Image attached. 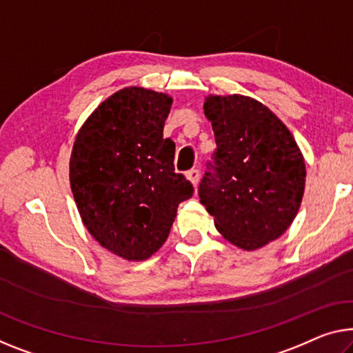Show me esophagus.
<instances>
[{
  "label": "esophagus",
  "mask_w": 353,
  "mask_h": 353,
  "mask_svg": "<svg viewBox=\"0 0 353 353\" xmlns=\"http://www.w3.org/2000/svg\"><path fill=\"white\" fill-rule=\"evenodd\" d=\"M199 177H201V174H199V171L198 170H190L187 172V179L188 181H190L194 187L198 185V182H199Z\"/></svg>",
  "instance_id": "obj_1"
}]
</instances>
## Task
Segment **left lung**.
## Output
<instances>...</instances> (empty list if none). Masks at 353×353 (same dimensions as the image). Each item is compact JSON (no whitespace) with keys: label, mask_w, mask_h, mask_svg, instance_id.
Returning a JSON list of instances; mask_svg holds the SVG:
<instances>
[{"label":"left lung","mask_w":353,"mask_h":353,"mask_svg":"<svg viewBox=\"0 0 353 353\" xmlns=\"http://www.w3.org/2000/svg\"><path fill=\"white\" fill-rule=\"evenodd\" d=\"M212 172L199 183V201L225 239L256 250L285 233L306 185L304 157L290 130L265 104L244 94H209Z\"/></svg>","instance_id":"1"}]
</instances>
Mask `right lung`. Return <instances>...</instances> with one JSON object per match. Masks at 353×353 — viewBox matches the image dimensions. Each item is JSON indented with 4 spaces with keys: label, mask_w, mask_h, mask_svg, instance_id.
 <instances>
[{
    "label": "right lung",
    "mask_w": 353,
    "mask_h": 353,
    "mask_svg": "<svg viewBox=\"0 0 353 353\" xmlns=\"http://www.w3.org/2000/svg\"><path fill=\"white\" fill-rule=\"evenodd\" d=\"M171 104L168 93L125 87L88 115L72 145L70 183L82 223L123 260L154 255L193 194L174 172V143L163 139Z\"/></svg>",
    "instance_id": "right-lung-1"
}]
</instances>
